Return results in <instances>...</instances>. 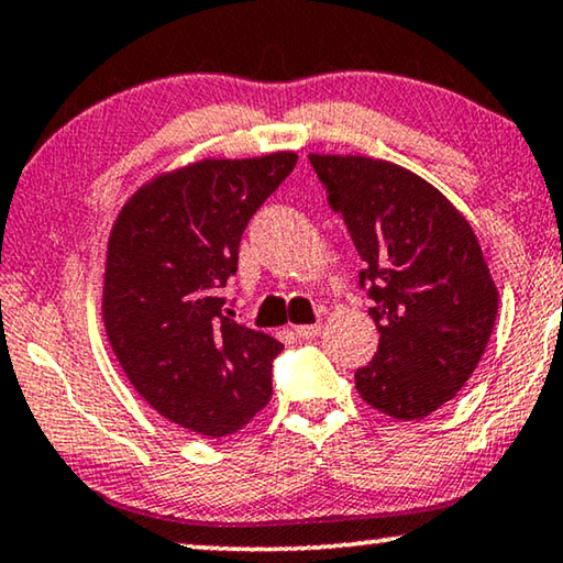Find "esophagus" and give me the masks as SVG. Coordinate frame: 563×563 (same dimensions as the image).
Returning <instances> with one entry per match:
<instances>
[{"label": "esophagus", "instance_id": "esophagus-1", "mask_svg": "<svg viewBox=\"0 0 563 563\" xmlns=\"http://www.w3.org/2000/svg\"><path fill=\"white\" fill-rule=\"evenodd\" d=\"M295 332L301 340H314L322 332V324L320 322H317V324H299V328H295Z\"/></svg>", "mask_w": 563, "mask_h": 563}]
</instances>
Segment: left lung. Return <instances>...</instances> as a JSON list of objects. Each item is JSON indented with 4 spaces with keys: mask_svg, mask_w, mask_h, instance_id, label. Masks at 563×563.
I'll list each match as a JSON object with an SVG mask.
<instances>
[{
    "mask_svg": "<svg viewBox=\"0 0 563 563\" xmlns=\"http://www.w3.org/2000/svg\"><path fill=\"white\" fill-rule=\"evenodd\" d=\"M328 202L365 262L361 287L380 332L355 371L363 401L413 421L452 401L483 357L498 289L464 216L434 185L386 159L309 154Z\"/></svg>",
    "mask_w": 563,
    "mask_h": 563,
    "instance_id": "8db88e82",
    "label": "left lung"
}]
</instances>
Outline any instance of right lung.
<instances>
[{"label": "right lung", "mask_w": 563, "mask_h": 563, "mask_svg": "<svg viewBox=\"0 0 563 563\" xmlns=\"http://www.w3.org/2000/svg\"><path fill=\"white\" fill-rule=\"evenodd\" d=\"M295 165V152L195 162L140 187L111 228L106 335L144 401L195 434H233L272 398L284 345L235 322L221 289L249 221Z\"/></svg>", "instance_id": "add662e5"}]
</instances>
